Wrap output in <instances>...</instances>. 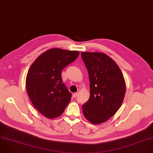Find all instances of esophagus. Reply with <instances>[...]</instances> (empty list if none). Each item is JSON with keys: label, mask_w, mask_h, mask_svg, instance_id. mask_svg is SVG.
Returning <instances> with one entry per match:
<instances>
[{"label": "esophagus", "mask_w": 153, "mask_h": 153, "mask_svg": "<svg viewBox=\"0 0 153 153\" xmlns=\"http://www.w3.org/2000/svg\"><path fill=\"white\" fill-rule=\"evenodd\" d=\"M78 95V93L77 92H75V93H73V97H77V95Z\"/></svg>", "instance_id": "obj_1"}]
</instances>
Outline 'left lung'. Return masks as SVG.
Wrapping results in <instances>:
<instances>
[{"instance_id":"obj_1","label":"left lung","mask_w":153,"mask_h":153,"mask_svg":"<svg viewBox=\"0 0 153 153\" xmlns=\"http://www.w3.org/2000/svg\"><path fill=\"white\" fill-rule=\"evenodd\" d=\"M90 82V97L82 105L85 117L94 124L106 122L121 107L126 86L123 74L116 62L107 55L82 52Z\"/></svg>"}]
</instances>
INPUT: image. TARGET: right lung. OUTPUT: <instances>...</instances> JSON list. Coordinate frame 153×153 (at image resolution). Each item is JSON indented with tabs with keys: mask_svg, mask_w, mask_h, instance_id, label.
I'll use <instances>...</instances> for the list:
<instances>
[{
	"mask_svg": "<svg viewBox=\"0 0 153 153\" xmlns=\"http://www.w3.org/2000/svg\"><path fill=\"white\" fill-rule=\"evenodd\" d=\"M78 51L51 48L40 55L29 68L26 79L29 97L34 107L48 118L62 115L71 98L61 72L78 57Z\"/></svg>",
	"mask_w": 153,
	"mask_h": 153,
	"instance_id": "add662e5",
	"label": "right lung"
}]
</instances>
